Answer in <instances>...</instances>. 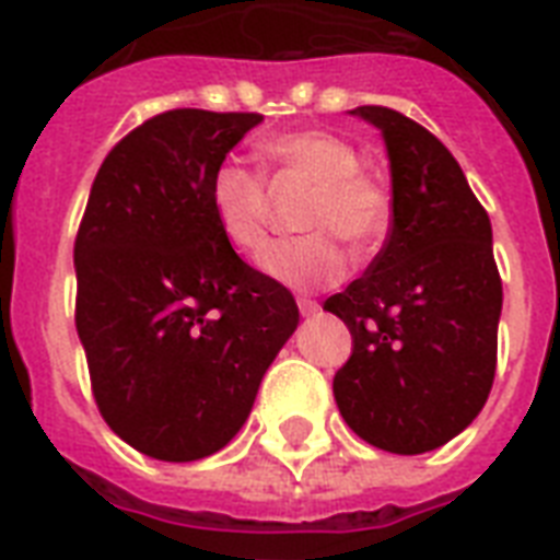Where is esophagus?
I'll return each mask as SVG.
<instances>
[{
	"mask_svg": "<svg viewBox=\"0 0 560 560\" xmlns=\"http://www.w3.org/2000/svg\"><path fill=\"white\" fill-rule=\"evenodd\" d=\"M296 305H299V314L302 316L319 314V302H314V299H296Z\"/></svg>",
	"mask_w": 560,
	"mask_h": 560,
	"instance_id": "obj_1",
	"label": "esophagus"
}]
</instances>
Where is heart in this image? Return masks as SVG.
Segmentation results:
<instances>
[{"label":"heart","mask_w":560,"mask_h":560,"mask_svg":"<svg viewBox=\"0 0 560 560\" xmlns=\"http://www.w3.org/2000/svg\"><path fill=\"white\" fill-rule=\"evenodd\" d=\"M264 153L284 174L314 186L302 214V226L314 232L276 241L261 258L264 272L296 290L340 281L349 272V253L339 237L354 249L381 241L389 226V197L369 174L358 171V151L340 136L323 130L281 133L264 142ZM209 206L229 246L246 255L261 249L270 200L258 171L232 160L218 165L209 183Z\"/></svg>","instance_id":"obj_1"}]
</instances>
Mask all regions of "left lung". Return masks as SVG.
Returning a JSON list of instances; mask_svg holds the SVG:
<instances>
[{"label":"left lung","mask_w":560,"mask_h":560,"mask_svg":"<svg viewBox=\"0 0 560 560\" xmlns=\"http://www.w3.org/2000/svg\"><path fill=\"white\" fill-rule=\"evenodd\" d=\"M351 113L386 142L392 226L369 270L325 299L354 342L334 398L363 442L416 456L451 442L486 407L503 281L488 211L453 153L398 109Z\"/></svg>","instance_id":"left-lung-1"}]
</instances>
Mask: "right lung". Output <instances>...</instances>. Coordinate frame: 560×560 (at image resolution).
Wrapping results in <instances>:
<instances>
[{
	"mask_svg": "<svg viewBox=\"0 0 560 560\" xmlns=\"http://www.w3.org/2000/svg\"><path fill=\"white\" fill-rule=\"evenodd\" d=\"M258 113L168 109L107 153L74 237V325L109 430L194 462L244 427L296 299L220 235L209 183Z\"/></svg>",
	"mask_w": 560,
	"mask_h": 560,
	"instance_id": "obj_1",
	"label": "right lung"
}]
</instances>
